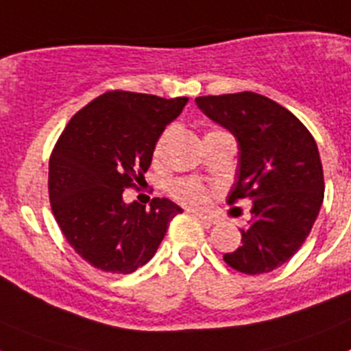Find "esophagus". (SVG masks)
I'll use <instances>...</instances> for the list:
<instances>
[{
  "instance_id": "esophagus-1",
  "label": "esophagus",
  "mask_w": 351,
  "mask_h": 351,
  "mask_svg": "<svg viewBox=\"0 0 351 351\" xmlns=\"http://www.w3.org/2000/svg\"><path fill=\"white\" fill-rule=\"evenodd\" d=\"M191 213H193L195 216H197L198 219H202V221H206V223H210V225H213V223H216V218H213V216H209V214L198 213V210H191Z\"/></svg>"
}]
</instances>
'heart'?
<instances>
[{
    "label": "heart",
    "instance_id": "1",
    "mask_svg": "<svg viewBox=\"0 0 351 351\" xmlns=\"http://www.w3.org/2000/svg\"><path fill=\"white\" fill-rule=\"evenodd\" d=\"M213 132H221V130H213ZM209 132V133H213ZM161 147V138L158 141L156 147H154V154L160 153ZM169 191L172 195L173 200H178L179 204H184V206L190 207H200L206 206L209 202V190L197 179H176L173 182H170Z\"/></svg>",
    "mask_w": 351,
    "mask_h": 351
}]
</instances>
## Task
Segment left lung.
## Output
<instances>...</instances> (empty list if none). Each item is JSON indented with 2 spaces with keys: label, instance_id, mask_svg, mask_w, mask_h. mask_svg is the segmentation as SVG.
Returning <instances> with one entry per match:
<instances>
[{
  "label": "left lung",
  "instance_id": "obj_1",
  "mask_svg": "<svg viewBox=\"0 0 351 351\" xmlns=\"http://www.w3.org/2000/svg\"><path fill=\"white\" fill-rule=\"evenodd\" d=\"M202 112L239 142L237 182L228 202L251 198L241 246L225 253L232 269L265 274L295 255L324 202V169L309 130L290 110L251 91L198 96Z\"/></svg>",
  "mask_w": 351,
  "mask_h": 351
}]
</instances>
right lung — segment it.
Listing matches in <instances>:
<instances>
[{
  "instance_id": "add662e5",
  "label": "right lung",
  "mask_w": 351,
  "mask_h": 351,
  "mask_svg": "<svg viewBox=\"0 0 351 351\" xmlns=\"http://www.w3.org/2000/svg\"><path fill=\"white\" fill-rule=\"evenodd\" d=\"M188 98L107 91L68 121L49 160V198L64 239L89 265L130 274L153 258L173 216L169 198L125 204L145 181L158 138Z\"/></svg>"
}]
</instances>
